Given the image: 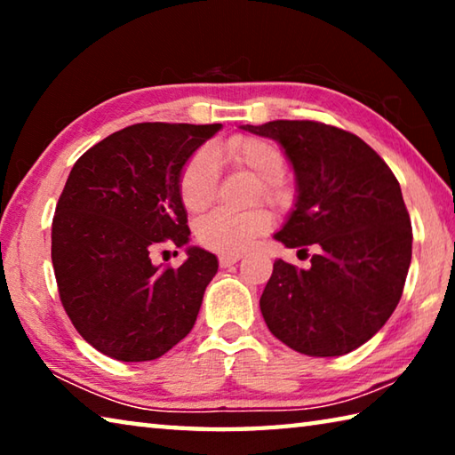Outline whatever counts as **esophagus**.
Wrapping results in <instances>:
<instances>
[{
    "instance_id": "34e87169",
    "label": "esophagus",
    "mask_w": 455,
    "mask_h": 455,
    "mask_svg": "<svg viewBox=\"0 0 455 455\" xmlns=\"http://www.w3.org/2000/svg\"><path fill=\"white\" fill-rule=\"evenodd\" d=\"M238 260H241V255H220L219 257V265L222 268H227V267H233L235 263H238Z\"/></svg>"
}]
</instances>
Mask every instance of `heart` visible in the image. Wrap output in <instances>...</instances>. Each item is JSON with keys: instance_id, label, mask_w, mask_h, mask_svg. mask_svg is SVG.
<instances>
[{"instance_id": "1", "label": "heart", "mask_w": 455, "mask_h": 455, "mask_svg": "<svg viewBox=\"0 0 455 455\" xmlns=\"http://www.w3.org/2000/svg\"><path fill=\"white\" fill-rule=\"evenodd\" d=\"M227 164L238 171L251 172L260 180V196L268 204L284 206L291 192L283 180L284 154L276 144L259 136H235L217 150ZM219 190V166L211 150H198L182 166L179 192L184 209L196 214L209 209ZM271 227V214L265 209L246 212L214 211L209 217L200 219L196 225L198 243L206 249L236 255L244 251L257 236L265 235Z\"/></svg>"}]
</instances>
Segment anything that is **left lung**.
<instances>
[{
  "instance_id": "obj_1",
  "label": "left lung",
  "mask_w": 455,
  "mask_h": 455,
  "mask_svg": "<svg viewBox=\"0 0 455 455\" xmlns=\"http://www.w3.org/2000/svg\"><path fill=\"white\" fill-rule=\"evenodd\" d=\"M241 128L279 142L295 172V206L275 238L287 249H319L309 268L275 260L260 295L268 331L311 357L361 347L395 311L411 263L397 179L371 146L341 128L313 120Z\"/></svg>"
}]
</instances>
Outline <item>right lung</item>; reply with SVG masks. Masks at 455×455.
Masks as SVG:
<instances>
[{"mask_svg":"<svg viewBox=\"0 0 455 455\" xmlns=\"http://www.w3.org/2000/svg\"><path fill=\"white\" fill-rule=\"evenodd\" d=\"M220 126H128L84 152L68 176L52 222L53 273L76 331L108 357L158 359L195 327L217 257L188 246L179 268H160L150 251L188 244L180 172Z\"/></svg>","mask_w":455,"mask_h":455,"instance_id":"1","label":"right lung"}]
</instances>
